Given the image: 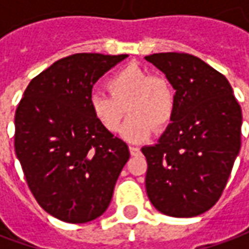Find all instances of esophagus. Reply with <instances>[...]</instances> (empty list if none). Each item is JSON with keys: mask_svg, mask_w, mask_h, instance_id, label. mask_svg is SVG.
Listing matches in <instances>:
<instances>
[{"mask_svg": "<svg viewBox=\"0 0 249 249\" xmlns=\"http://www.w3.org/2000/svg\"><path fill=\"white\" fill-rule=\"evenodd\" d=\"M129 151H130V155H132V156H137V155H140V148H137V146L130 145Z\"/></svg>", "mask_w": 249, "mask_h": 249, "instance_id": "esophagus-1", "label": "esophagus"}]
</instances>
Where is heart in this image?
I'll list each match as a JSON object with an SVG mask.
<instances>
[{
    "instance_id": "1",
    "label": "heart",
    "mask_w": 249,
    "mask_h": 249,
    "mask_svg": "<svg viewBox=\"0 0 249 249\" xmlns=\"http://www.w3.org/2000/svg\"><path fill=\"white\" fill-rule=\"evenodd\" d=\"M105 87L108 94L96 92L89 97L93 117L103 128L119 132L126 114L123 137L137 142L169 124L176 109V96L171 82L164 76H151L135 65L125 66L109 77Z\"/></svg>"
}]
</instances>
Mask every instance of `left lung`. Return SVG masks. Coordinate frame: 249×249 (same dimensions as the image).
<instances>
[{"label": "left lung", "mask_w": 249, "mask_h": 249, "mask_svg": "<svg viewBox=\"0 0 249 249\" xmlns=\"http://www.w3.org/2000/svg\"><path fill=\"white\" fill-rule=\"evenodd\" d=\"M145 60L176 90L172 123L157 144L141 148L148 197L168 216H198L217 203L239 155L240 105L228 80L198 57L169 52Z\"/></svg>", "instance_id": "8db88e82"}]
</instances>
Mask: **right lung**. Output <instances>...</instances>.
Segmentation results:
<instances>
[{
  "label": "right lung",
  "instance_id": "add662e5",
  "mask_svg": "<svg viewBox=\"0 0 249 249\" xmlns=\"http://www.w3.org/2000/svg\"><path fill=\"white\" fill-rule=\"evenodd\" d=\"M77 53L29 82L14 116V149L41 208L56 219L82 224L107 211L129 159L124 141L93 117L92 88L126 58Z\"/></svg>",
  "mask_w": 249,
  "mask_h": 249
}]
</instances>
